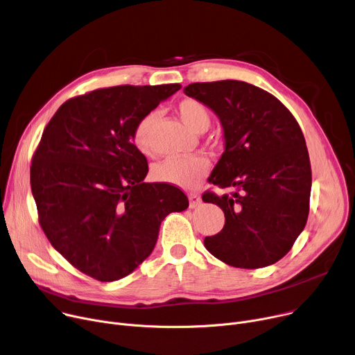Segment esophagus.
<instances>
[{
  "instance_id": "esophagus-1",
  "label": "esophagus",
  "mask_w": 355,
  "mask_h": 355,
  "mask_svg": "<svg viewBox=\"0 0 355 355\" xmlns=\"http://www.w3.org/2000/svg\"><path fill=\"white\" fill-rule=\"evenodd\" d=\"M189 199V208H198L202 202V198L199 193H188Z\"/></svg>"
}]
</instances>
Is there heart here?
Here are the masks:
<instances>
[{
    "label": "heart",
    "mask_w": 355,
    "mask_h": 355,
    "mask_svg": "<svg viewBox=\"0 0 355 355\" xmlns=\"http://www.w3.org/2000/svg\"><path fill=\"white\" fill-rule=\"evenodd\" d=\"M181 119L195 132H205L212 122V114L209 108L195 98H184L177 105ZM156 123V114L150 112L141 116L133 130L132 141L140 153L151 155V129ZM209 170V160L204 156L189 157H171L159 163L153 168V177L166 184L181 187L185 189L196 188Z\"/></svg>",
    "instance_id": "b5f03b06"
}]
</instances>
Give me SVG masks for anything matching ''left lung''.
I'll use <instances>...</instances> for the list:
<instances>
[{
  "label": "left lung",
  "mask_w": 355,
  "mask_h": 355,
  "mask_svg": "<svg viewBox=\"0 0 355 355\" xmlns=\"http://www.w3.org/2000/svg\"><path fill=\"white\" fill-rule=\"evenodd\" d=\"M184 92L208 105L225 130L209 182L233 192L202 195L225 214L223 229L205 237L207 250L236 268L277 263L309 215L312 168L299 123L277 96L244 81L192 83Z\"/></svg>",
  "instance_id": "obj_1"
}]
</instances>
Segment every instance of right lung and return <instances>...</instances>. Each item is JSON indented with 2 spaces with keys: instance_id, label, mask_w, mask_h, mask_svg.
<instances>
[{
  "instance_id": "obj_1",
  "label": "right lung",
  "mask_w": 355,
  "mask_h": 355,
  "mask_svg": "<svg viewBox=\"0 0 355 355\" xmlns=\"http://www.w3.org/2000/svg\"><path fill=\"white\" fill-rule=\"evenodd\" d=\"M180 88L116 85L73 96L49 121L32 156L42 230L96 281L129 275L153 251L162 220L188 208L180 188L143 181L147 159L132 141L136 122Z\"/></svg>"
}]
</instances>
